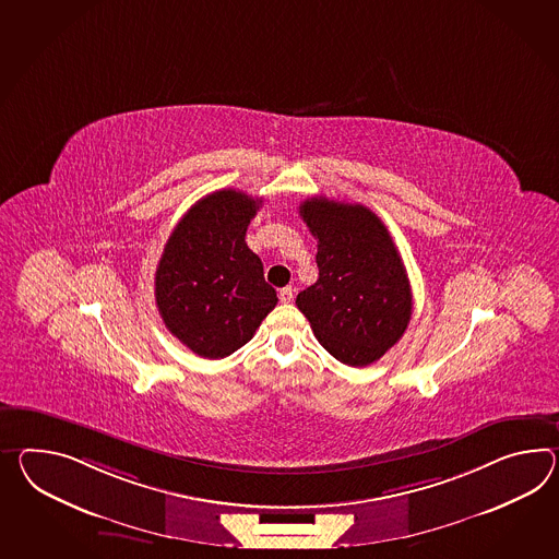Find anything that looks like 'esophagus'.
Segmentation results:
<instances>
[{
  "instance_id": "esophagus-1",
  "label": "esophagus",
  "mask_w": 559,
  "mask_h": 559,
  "mask_svg": "<svg viewBox=\"0 0 559 559\" xmlns=\"http://www.w3.org/2000/svg\"><path fill=\"white\" fill-rule=\"evenodd\" d=\"M278 299L281 302H290V300L295 299V288L293 286H285V288H281L278 290Z\"/></svg>"
}]
</instances>
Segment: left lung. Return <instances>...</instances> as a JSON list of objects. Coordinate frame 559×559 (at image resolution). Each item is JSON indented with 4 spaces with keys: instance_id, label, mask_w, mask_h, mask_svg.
Listing matches in <instances>:
<instances>
[{
    "instance_id": "8db88e82",
    "label": "left lung",
    "mask_w": 559,
    "mask_h": 559,
    "mask_svg": "<svg viewBox=\"0 0 559 559\" xmlns=\"http://www.w3.org/2000/svg\"><path fill=\"white\" fill-rule=\"evenodd\" d=\"M300 218L317 238L319 278L297 307L341 364L366 368L395 345L412 317V288L388 228L369 207L309 198Z\"/></svg>"
}]
</instances>
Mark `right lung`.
I'll use <instances>...</instances> for the list:
<instances>
[{"mask_svg":"<svg viewBox=\"0 0 559 559\" xmlns=\"http://www.w3.org/2000/svg\"><path fill=\"white\" fill-rule=\"evenodd\" d=\"M260 198L218 190L198 200L167 238L155 273V302L186 347L205 359L240 349L276 305L245 236Z\"/></svg>","mask_w":559,"mask_h":559,"instance_id":"1","label":"right lung"}]
</instances>
